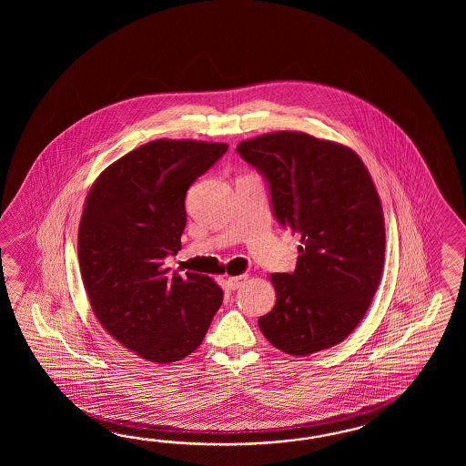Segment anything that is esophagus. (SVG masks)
<instances>
[{
  "instance_id": "34e87169",
  "label": "esophagus",
  "mask_w": 466,
  "mask_h": 466,
  "mask_svg": "<svg viewBox=\"0 0 466 466\" xmlns=\"http://www.w3.org/2000/svg\"><path fill=\"white\" fill-rule=\"evenodd\" d=\"M248 275H239V277H228L227 278V283L231 289H238L241 287L245 281H247Z\"/></svg>"
}]
</instances>
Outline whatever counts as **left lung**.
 Returning a JSON list of instances; mask_svg holds the SVG:
<instances>
[{"mask_svg":"<svg viewBox=\"0 0 466 466\" xmlns=\"http://www.w3.org/2000/svg\"><path fill=\"white\" fill-rule=\"evenodd\" d=\"M267 178L273 213L301 237L293 273H273V309L258 319L268 341L293 357L335 347L358 327L385 263V218L357 153L301 131L238 143Z\"/></svg>","mask_w":466,"mask_h":466,"instance_id":"obj_1","label":"left lung"}]
</instances>
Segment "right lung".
Here are the masks:
<instances>
[{"label": "right lung", "mask_w": 466, "mask_h": 466, "mask_svg": "<svg viewBox=\"0 0 466 466\" xmlns=\"http://www.w3.org/2000/svg\"><path fill=\"white\" fill-rule=\"evenodd\" d=\"M227 143L155 139L116 159L85 201L79 269L95 317L123 347L153 363L178 361L201 345L223 301L205 275H169L187 225L193 181Z\"/></svg>", "instance_id": "obj_1"}]
</instances>
